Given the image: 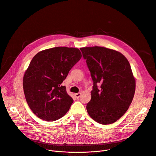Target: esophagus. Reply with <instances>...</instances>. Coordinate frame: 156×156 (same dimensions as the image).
I'll return each mask as SVG.
<instances>
[{"instance_id":"obj_1","label":"esophagus","mask_w":156,"mask_h":156,"mask_svg":"<svg viewBox=\"0 0 156 156\" xmlns=\"http://www.w3.org/2000/svg\"><path fill=\"white\" fill-rule=\"evenodd\" d=\"M75 97L76 98V99H79V98H80V96H81V93H76V94H75Z\"/></svg>"}]
</instances>
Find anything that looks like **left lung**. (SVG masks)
I'll use <instances>...</instances> for the list:
<instances>
[{"instance_id":"obj_1","label":"left lung","mask_w":156,"mask_h":156,"mask_svg":"<svg viewBox=\"0 0 156 156\" xmlns=\"http://www.w3.org/2000/svg\"><path fill=\"white\" fill-rule=\"evenodd\" d=\"M80 50L94 84L87 112L99 123H113L125 114L135 95L136 81L129 63L120 52L106 48Z\"/></svg>"}]
</instances>
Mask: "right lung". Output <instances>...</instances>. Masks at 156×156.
Listing matches in <instances>:
<instances>
[{
    "instance_id": "obj_1",
    "label": "right lung",
    "mask_w": 156,
    "mask_h": 156,
    "mask_svg": "<svg viewBox=\"0 0 156 156\" xmlns=\"http://www.w3.org/2000/svg\"><path fill=\"white\" fill-rule=\"evenodd\" d=\"M77 48L57 47L36 54L25 72L23 86L32 112L45 121H55L68 112L73 100L62 86L81 58Z\"/></svg>"
}]
</instances>
